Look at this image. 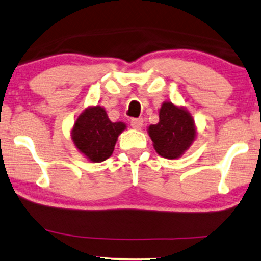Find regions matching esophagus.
I'll return each mask as SVG.
<instances>
[{
	"label": "esophagus",
	"mask_w": 261,
	"mask_h": 261,
	"mask_svg": "<svg viewBox=\"0 0 261 261\" xmlns=\"http://www.w3.org/2000/svg\"><path fill=\"white\" fill-rule=\"evenodd\" d=\"M143 123H144V120L143 118H133V120L130 121V124L132 127L134 128V129H141V127H143Z\"/></svg>",
	"instance_id": "esophagus-1"
}]
</instances>
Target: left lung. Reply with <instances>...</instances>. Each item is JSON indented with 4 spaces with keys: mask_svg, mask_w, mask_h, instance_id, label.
<instances>
[{
    "mask_svg": "<svg viewBox=\"0 0 261 261\" xmlns=\"http://www.w3.org/2000/svg\"><path fill=\"white\" fill-rule=\"evenodd\" d=\"M159 115V123L147 127L153 149L165 159H179L197 138L194 117L184 106L172 101H163Z\"/></svg>",
    "mask_w": 261,
    "mask_h": 261,
    "instance_id": "obj_1",
    "label": "left lung"
}]
</instances>
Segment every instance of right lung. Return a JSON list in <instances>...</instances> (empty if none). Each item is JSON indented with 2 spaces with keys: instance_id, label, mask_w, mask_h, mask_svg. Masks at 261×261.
I'll use <instances>...</instances> for the list:
<instances>
[{
  "instance_id": "1",
  "label": "right lung",
  "mask_w": 261,
  "mask_h": 261,
  "mask_svg": "<svg viewBox=\"0 0 261 261\" xmlns=\"http://www.w3.org/2000/svg\"><path fill=\"white\" fill-rule=\"evenodd\" d=\"M125 128L123 122H111L102 106L92 105L79 115L70 134L76 149L88 161L99 163L112 155Z\"/></svg>"
}]
</instances>
